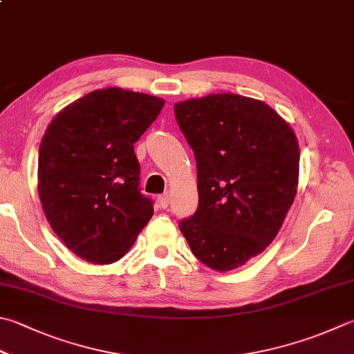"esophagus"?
<instances>
[{
  "label": "esophagus",
  "instance_id": "esophagus-1",
  "mask_svg": "<svg viewBox=\"0 0 354 354\" xmlns=\"http://www.w3.org/2000/svg\"><path fill=\"white\" fill-rule=\"evenodd\" d=\"M169 202H171V197L168 194H163V196L158 197V203H160V206H162V208H168Z\"/></svg>",
  "mask_w": 354,
  "mask_h": 354
}]
</instances>
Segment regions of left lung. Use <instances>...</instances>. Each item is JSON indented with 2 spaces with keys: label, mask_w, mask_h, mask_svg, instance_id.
<instances>
[{
  "label": "left lung",
  "mask_w": 354,
  "mask_h": 354,
  "mask_svg": "<svg viewBox=\"0 0 354 354\" xmlns=\"http://www.w3.org/2000/svg\"><path fill=\"white\" fill-rule=\"evenodd\" d=\"M194 152L198 206L180 231L200 262L234 270L281 230L299 180V143L290 124L260 100L211 94L174 104Z\"/></svg>",
  "instance_id": "8db88e82"
}]
</instances>
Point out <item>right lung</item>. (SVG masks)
<instances>
[{
	"label": "right lung",
	"instance_id": "add662e5",
	"mask_svg": "<svg viewBox=\"0 0 354 354\" xmlns=\"http://www.w3.org/2000/svg\"><path fill=\"white\" fill-rule=\"evenodd\" d=\"M165 100L120 88L97 89L58 112L38 152V194L52 230L91 263H112L154 214L140 192L134 143Z\"/></svg>",
	"mask_w": 354,
	"mask_h": 354
}]
</instances>
